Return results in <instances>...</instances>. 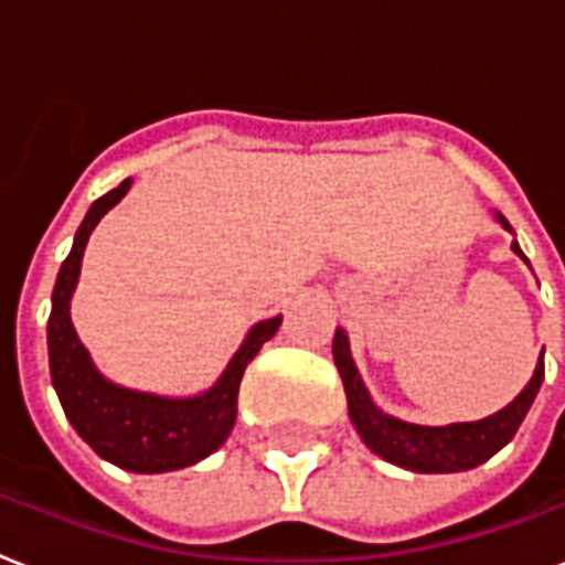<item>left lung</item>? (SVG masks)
Returning a JSON list of instances; mask_svg holds the SVG:
<instances>
[{
    "instance_id": "8db88e82",
    "label": "left lung",
    "mask_w": 565,
    "mask_h": 565,
    "mask_svg": "<svg viewBox=\"0 0 565 565\" xmlns=\"http://www.w3.org/2000/svg\"><path fill=\"white\" fill-rule=\"evenodd\" d=\"M497 220L502 223V228H508L513 235L511 223L499 211ZM511 249L529 264V258L522 255L520 243L513 241ZM333 362H337L339 377H342V386H345L351 424L356 426L365 447L371 452H377L380 458L392 461V465L412 470V473H461V470H473V467L484 465L488 458L497 456L499 449L516 435L520 424L529 415L545 374L543 354H540L529 386L522 388L497 415L467 420V424L424 426L386 415L377 403L371 401L369 388H365L360 371H356L354 356H351L348 333L342 328H337V333H333Z\"/></svg>"
}]
</instances>
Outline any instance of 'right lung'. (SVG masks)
<instances>
[{
    "instance_id": "obj_1",
    "label": "right lung",
    "mask_w": 565,
    "mask_h": 565,
    "mask_svg": "<svg viewBox=\"0 0 565 565\" xmlns=\"http://www.w3.org/2000/svg\"><path fill=\"white\" fill-rule=\"evenodd\" d=\"M130 185L132 179H124L121 185L95 200L75 232L72 252L60 267L52 292L49 369L68 424L104 461L130 473H171L203 461L226 444L237 417L243 371L255 360L260 345L275 337L281 316L252 324L217 383L191 397L139 392L104 377L84 342L77 339L68 310L92 228L98 226L113 205L121 203Z\"/></svg>"
}]
</instances>
